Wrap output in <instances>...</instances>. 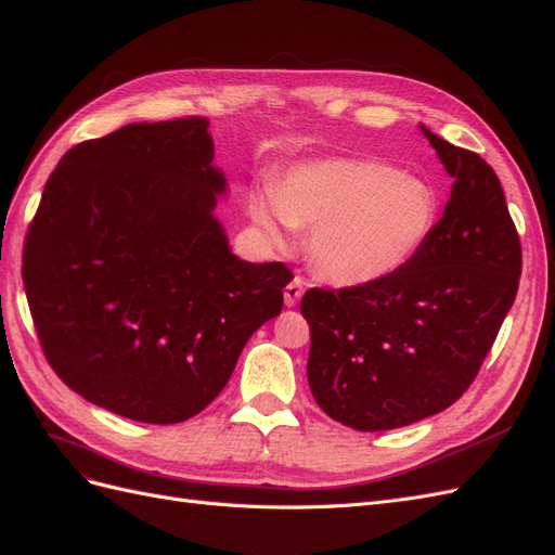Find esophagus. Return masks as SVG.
<instances>
[{
	"label": "esophagus",
	"mask_w": 555,
	"mask_h": 555,
	"mask_svg": "<svg viewBox=\"0 0 555 555\" xmlns=\"http://www.w3.org/2000/svg\"><path fill=\"white\" fill-rule=\"evenodd\" d=\"M302 295H305V279L295 276L286 286V291H283V297H286V307H295Z\"/></svg>",
	"instance_id": "esophagus-1"
}]
</instances>
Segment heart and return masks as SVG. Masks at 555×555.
I'll return each mask as SVG.
<instances>
[{
	"mask_svg": "<svg viewBox=\"0 0 555 555\" xmlns=\"http://www.w3.org/2000/svg\"><path fill=\"white\" fill-rule=\"evenodd\" d=\"M269 242L286 228H311L315 272L339 286L390 276L416 256L437 223V195L423 179L376 160L327 157L295 165L272 193L250 197Z\"/></svg>",
	"mask_w": 555,
	"mask_h": 555,
	"instance_id": "heart-1",
	"label": "heart"
}]
</instances>
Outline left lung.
I'll use <instances>...</instances> for the list:
<instances>
[{
	"instance_id": "obj_1",
	"label": "left lung",
	"mask_w": 555,
	"mask_h": 555,
	"mask_svg": "<svg viewBox=\"0 0 555 555\" xmlns=\"http://www.w3.org/2000/svg\"><path fill=\"white\" fill-rule=\"evenodd\" d=\"M455 179L427 242L398 272L309 288L313 400L360 433L392 430L451 406L477 378L518 291L520 240L498 173L425 130Z\"/></svg>"
}]
</instances>
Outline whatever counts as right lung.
<instances>
[{
	"label": "right lung",
	"mask_w": 555,
	"mask_h": 555,
	"mask_svg": "<svg viewBox=\"0 0 555 555\" xmlns=\"http://www.w3.org/2000/svg\"><path fill=\"white\" fill-rule=\"evenodd\" d=\"M209 122H132L72 146L23 250L41 351L92 404L171 425L209 406L248 337L283 309V262L234 258Z\"/></svg>",
	"instance_id": "1"
}]
</instances>
